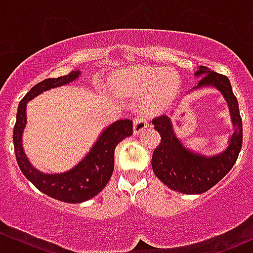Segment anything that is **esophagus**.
<instances>
[{"instance_id": "1", "label": "esophagus", "mask_w": 253, "mask_h": 253, "mask_svg": "<svg viewBox=\"0 0 253 253\" xmlns=\"http://www.w3.org/2000/svg\"><path fill=\"white\" fill-rule=\"evenodd\" d=\"M147 127H149V125H148L147 119H145L144 116H141V115H138V116H137L136 119L133 120V132H134V134H139L141 132L144 131Z\"/></svg>"}]
</instances>
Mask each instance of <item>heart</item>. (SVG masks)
Listing matches in <instances>:
<instances>
[{
  "instance_id": "b5f03b06",
  "label": "heart",
  "mask_w": 253,
  "mask_h": 253,
  "mask_svg": "<svg viewBox=\"0 0 253 253\" xmlns=\"http://www.w3.org/2000/svg\"><path fill=\"white\" fill-rule=\"evenodd\" d=\"M116 86L119 90L138 98L150 95V105L159 108L177 95L181 81L176 73L169 72L167 68L137 66L122 72L117 77Z\"/></svg>"
}]
</instances>
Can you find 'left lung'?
Masks as SVG:
<instances>
[{
	"mask_svg": "<svg viewBox=\"0 0 253 253\" xmlns=\"http://www.w3.org/2000/svg\"><path fill=\"white\" fill-rule=\"evenodd\" d=\"M193 75L201 79L198 85L193 86L188 93L205 88L220 91L228 104L234 131L223 152L206 155L188 149L176 136L170 117L174 111L169 116L163 115L153 120L154 128L162 137L159 147L153 153V171L168 187L186 195H200L216 185L234 167L242 145V121L230 81L205 66H200Z\"/></svg>",
	"mask_w": 253,
	"mask_h": 253,
	"instance_id": "obj_1",
	"label": "left lung"
}]
</instances>
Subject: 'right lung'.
I'll use <instances>...</instances> for the list:
<instances>
[{"label": "right lung", "mask_w": 253, "mask_h": 253, "mask_svg": "<svg viewBox=\"0 0 253 253\" xmlns=\"http://www.w3.org/2000/svg\"><path fill=\"white\" fill-rule=\"evenodd\" d=\"M81 76V71L58 78H48L33 86L20 100L13 129L14 153L25 177L45 195L67 203H81L98 195L108 185L114 172L115 148L122 139L133 133L131 120H117L103 129L98 139L72 169L47 174L33 167L23 148V132L27 126V104L50 89L66 85Z\"/></svg>", "instance_id": "right-lung-1"}]
</instances>
